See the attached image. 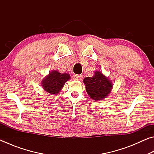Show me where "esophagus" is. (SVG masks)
<instances>
[{
	"instance_id": "34e87169",
	"label": "esophagus",
	"mask_w": 154,
	"mask_h": 154,
	"mask_svg": "<svg viewBox=\"0 0 154 154\" xmlns=\"http://www.w3.org/2000/svg\"><path fill=\"white\" fill-rule=\"evenodd\" d=\"M83 78V75H74L73 76H72V79L74 80H82Z\"/></svg>"
}]
</instances>
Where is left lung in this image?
<instances>
[{
	"label": "left lung",
	"mask_w": 154,
	"mask_h": 154,
	"mask_svg": "<svg viewBox=\"0 0 154 154\" xmlns=\"http://www.w3.org/2000/svg\"><path fill=\"white\" fill-rule=\"evenodd\" d=\"M88 94L94 100H101L105 98L113 88V83L102 72L96 71L92 77H85L83 79Z\"/></svg>",
	"instance_id": "1"
}]
</instances>
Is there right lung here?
<instances>
[{
  "mask_svg": "<svg viewBox=\"0 0 154 154\" xmlns=\"http://www.w3.org/2000/svg\"><path fill=\"white\" fill-rule=\"evenodd\" d=\"M67 73H60L57 71H52L41 82L43 90L51 94H58L63 88L64 83L70 79Z\"/></svg>",
  "mask_w": 154,
  "mask_h": 154,
  "instance_id": "right-lung-1",
  "label": "right lung"
}]
</instances>
